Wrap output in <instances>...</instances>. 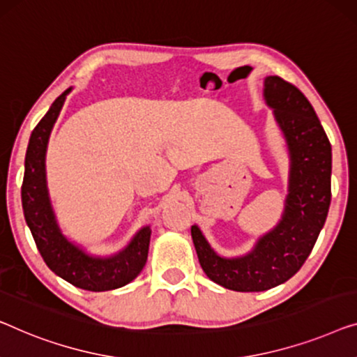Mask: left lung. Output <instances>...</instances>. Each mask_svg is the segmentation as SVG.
<instances>
[{
    "label": "left lung",
    "mask_w": 357,
    "mask_h": 357,
    "mask_svg": "<svg viewBox=\"0 0 357 357\" xmlns=\"http://www.w3.org/2000/svg\"><path fill=\"white\" fill-rule=\"evenodd\" d=\"M264 96L291 156L290 193L282 222L262 236L255 251L238 259L217 256L198 227H191L206 275L234 291H264L291 278L311 255L332 198V146L311 102L277 75L266 79Z\"/></svg>",
    "instance_id": "1"
}]
</instances>
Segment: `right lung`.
I'll list each match as a JSON object with an SVG mask.
<instances>
[{
  "mask_svg": "<svg viewBox=\"0 0 357 357\" xmlns=\"http://www.w3.org/2000/svg\"><path fill=\"white\" fill-rule=\"evenodd\" d=\"M69 91L70 89L56 98L30 135L22 182L24 217L41 257L56 275L82 290H114L132 282L146 264L151 230L144 227L126 250L112 257L86 256L59 231L46 190L45 153L51 128Z\"/></svg>",
  "mask_w": 357,
  "mask_h": 357,
  "instance_id": "1",
  "label": "right lung"
}]
</instances>
